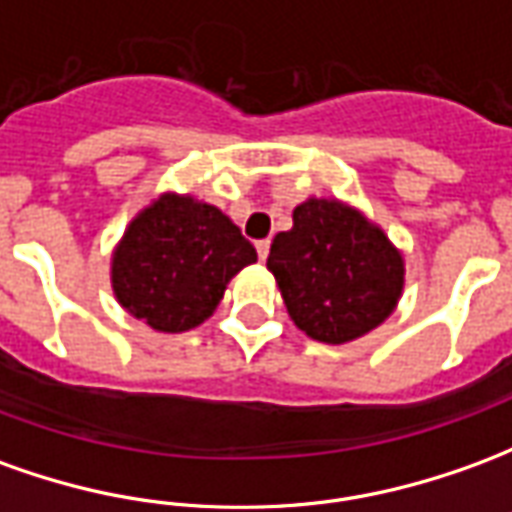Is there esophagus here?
Instances as JSON below:
<instances>
[{
  "label": "esophagus",
  "instance_id": "esophagus-1",
  "mask_svg": "<svg viewBox=\"0 0 512 512\" xmlns=\"http://www.w3.org/2000/svg\"><path fill=\"white\" fill-rule=\"evenodd\" d=\"M255 249H257V257H260V260H266L268 257V249H271V241H257L255 244Z\"/></svg>",
  "mask_w": 512,
  "mask_h": 512
}]
</instances>
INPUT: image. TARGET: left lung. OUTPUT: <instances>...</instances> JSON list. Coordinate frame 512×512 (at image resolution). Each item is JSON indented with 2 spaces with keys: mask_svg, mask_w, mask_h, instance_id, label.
I'll return each instance as SVG.
<instances>
[{
  "mask_svg": "<svg viewBox=\"0 0 512 512\" xmlns=\"http://www.w3.org/2000/svg\"><path fill=\"white\" fill-rule=\"evenodd\" d=\"M291 321L307 338L349 343L377 330L405 291V255L363 210L307 196L266 260Z\"/></svg>",
  "mask_w": 512,
  "mask_h": 512,
  "instance_id": "1",
  "label": "left lung"
}]
</instances>
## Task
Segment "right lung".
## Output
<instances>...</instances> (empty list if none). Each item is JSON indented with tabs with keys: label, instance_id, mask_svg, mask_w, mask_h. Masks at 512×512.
Instances as JSON below:
<instances>
[{
	"label": "right lung",
	"instance_id": "obj_1",
	"mask_svg": "<svg viewBox=\"0 0 512 512\" xmlns=\"http://www.w3.org/2000/svg\"><path fill=\"white\" fill-rule=\"evenodd\" d=\"M255 260V246L219 207L163 191L132 216L113 246L110 285L132 318L177 335L205 324L232 277Z\"/></svg>",
	"mask_w": 512,
	"mask_h": 512
}]
</instances>
